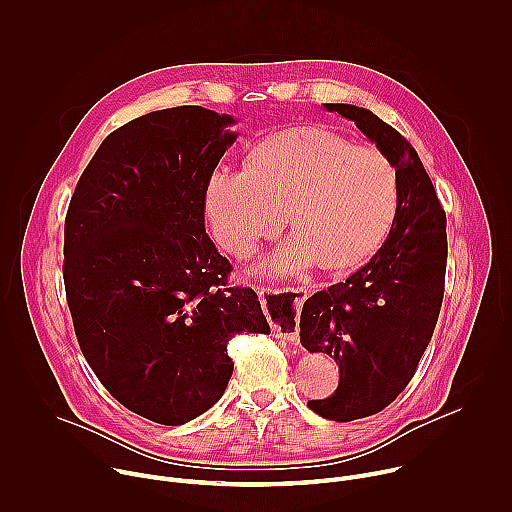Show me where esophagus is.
<instances>
[{
    "instance_id": "34e87169",
    "label": "esophagus",
    "mask_w": 512,
    "mask_h": 512,
    "mask_svg": "<svg viewBox=\"0 0 512 512\" xmlns=\"http://www.w3.org/2000/svg\"><path fill=\"white\" fill-rule=\"evenodd\" d=\"M263 291H265V289H259L261 300H263ZM291 291H294V294H296V304H298V306H302V304L308 300V296H310V291H308L306 287H294ZM263 304H265V300H263ZM275 334H277V336H283L289 344H298V332H296V330H289V332L285 330V332H281V328H277Z\"/></svg>"
}]
</instances>
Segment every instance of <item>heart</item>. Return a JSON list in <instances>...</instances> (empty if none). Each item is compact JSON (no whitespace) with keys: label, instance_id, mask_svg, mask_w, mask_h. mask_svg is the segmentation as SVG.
<instances>
[{"label":"heart","instance_id":"obj_1","mask_svg":"<svg viewBox=\"0 0 512 512\" xmlns=\"http://www.w3.org/2000/svg\"><path fill=\"white\" fill-rule=\"evenodd\" d=\"M399 198L397 168L383 152L306 125L263 137L245 168L214 170L204 212L216 243L245 259L281 231L287 210L296 237L265 267L289 275L314 261L342 269L367 257L391 231Z\"/></svg>","mask_w":512,"mask_h":512}]
</instances>
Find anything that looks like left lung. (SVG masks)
<instances>
[{
  "label": "left lung",
  "instance_id": "1",
  "mask_svg": "<svg viewBox=\"0 0 512 512\" xmlns=\"http://www.w3.org/2000/svg\"><path fill=\"white\" fill-rule=\"evenodd\" d=\"M326 109L377 143L401 186L383 247L302 308V346L334 356L340 371L336 393L308 407L332 421H352L383 411L413 379L444 300L448 235L446 212L413 145L369 109L344 103Z\"/></svg>",
  "mask_w": 512,
  "mask_h": 512
}]
</instances>
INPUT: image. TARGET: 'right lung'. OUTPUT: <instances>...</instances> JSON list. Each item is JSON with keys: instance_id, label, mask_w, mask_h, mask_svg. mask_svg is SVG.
Returning a JSON list of instances; mask_svg holds the SVG:
<instances>
[{"instance_id": "obj_1", "label": "right lung", "mask_w": 512, "mask_h": 512, "mask_svg": "<svg viewBox=\"0 0 512 512\" xmlns=\"http://www.w3.org/2000/svg\"><path fill=\"white\" fill-rule=\"evenodd\" d=\"M231 115L184 105L105 137L70 198L64 289L79 346L129 411L182 425L223 397L227 344L269 324L204 229L210 174L237 139Z\"/></svg>"}]
</instances>
